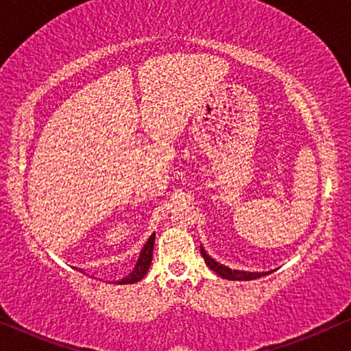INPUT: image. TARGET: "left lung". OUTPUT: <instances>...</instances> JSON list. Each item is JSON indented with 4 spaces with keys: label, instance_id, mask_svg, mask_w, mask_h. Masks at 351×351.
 <instances>
[{
    "label": "left lung",
    "instance_id": "8db88e82",
    "mask_svg": "<svg viewBox=\"0 0 351 351\" xmlns=\"http://www.w3.org/2000/svg\"><path fill=\"white\" fill-rule=\"evenodd\" d=\"M200 252L203 255V258H205V263L209 266V268H211L216 274H219L221 277H223V279H228V280H254V279H258V277H263L266 274L273 273V271H268V273H249V271L230 269V268H227V266L217 263L216 260L209 257L202 245H200Z\"/></svg>",
    "mask_w": 351,
    "mask_h": 351
}]
</instances>
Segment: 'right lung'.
Listing matches in <instances>:
<instances>
[{"label": "right lung", "instance_id": "1", "mask_svg": "<svg viewBox=\"0 0 351 351\" xmlns=\"http://www.w3.org/2000/svg\"><path fill=\"white\" fill-rule=\"evenodd\" d=\"M154 239H156V233L151 234L148 238V241L143 245L142 252H140V257L137 260V263H135V268L130 271V273L123 277L121 280H118L117 284L119 285H128V284H135V282L142 280L143 277L148 273L149 266H151V260H153V247H154ZM78 269V268H75ZM80 273H83L82 269H78Z\"/></svg>", "mask_w": 351, "mask_h": 351}]
</instances>
